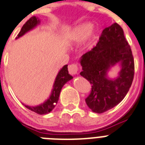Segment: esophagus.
Here are the masks:
<instances>
[{
    "label": "esophagus",
    "mask_w": 145,
    "mask_h": 145,
    "mask_svg": "<svg viewBox=\"0 0 145 145\" xmlns=\"http://www.w3.org/2000/svg\"><path fill=\"white\" fill-rule=\"evenodd\" d=\"M79 68L77 66V65L76 64H71L69 66V71L71 74L76 75L78 74Z\"/></svg>",
    "instance_id": "obj_1"
}]
</instances>
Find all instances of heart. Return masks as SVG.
Here are the masks:
<instances>
[{
    "instance_id": "b5f03b06",
    "label": "heart",
    "mask_w": 145,
    "mask_h": 145,
    "mask_svg": "<svg viewBox=\"0 0 145 145\" xmlns=\"http://www.w3.org/2000/svg\"><path fill=\"white\" fill-rule=\"evenodd\" d=\"M93 25L90 22L80 24L75 26L69 35V41L71 43H80L90 35Z\"/></svg>"
}]
</instances>
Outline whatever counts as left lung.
Listing matches in <instances>:
<instances>
[{
	"label": "left lung",
	"mask_w": 145,
	"mask_h": 145,
	"mask_svg": "<svg viewBox=\"0 0 145 145\" xmlns=\"http://www.w3.org/2000/svg\"><path fill=\"white\" fill-rule=\"evenodd\" d=\"M80 75L89 81L91 91L86 102L91 111L103 113L118 105L124 98L134 76V59L123 29L117 23L103 30L97 45L80 59ZM118 64L119 76L111 79L108 72Z\"/></svg>",
	"instance_id": "1"
}]
</instances>
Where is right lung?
<instances>
[{"label": "right lung", "mask_w": 145, "mask_h": 145, "mask_svg": "<svg viewBox=\"0 0 145 145\" xmlns=\"http://www.w3.org/2000/svg\"><path fill=\"white\" fill-rule=\"evenodd\" d=\"M40 24V20L39 19L38 17L33 16L26 22L22 27V30L18 33V36L16 37V39L20 37H22L24 34L27 33V32L30 31L36 27V26L39 25ZM73 78V76L69 74L68 71V65H65L62 67L60 70L59 71L58 74L56 75L55 81H54V86H53L51 94L50 97H48V99L45 101L43 103L40 105L36 106H31L24 105L28 109H30L31 111L39 114V115H45L48 114L49 112L52 111L54 108L55 107L56 104L59 101V94L62 90V88L63 87L67 82H69Z\"/></svg>", "instance_id": "right-lung-1"}]
</instances>
